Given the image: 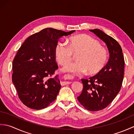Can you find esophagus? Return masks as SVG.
<instances>
[{"instance_id":"obj_1","label":"esophagus","mask_w":134,"mask_h":134,"mask_svg":"<svg viewBox=\"0 0 134 134\" xmlns=\"http://www.w3.org/2000/svg\"><path fill=\"white\" fill-rule=\"evenodd\" d=\"M65 76L66 78H70V77H71V75H70V74H65ZM71 83V82H70V81H63V82H62L61 84L63 85H63H68V84H70Z\"/></svg>"}]
</instances>
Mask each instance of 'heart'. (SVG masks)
<instances>
[{"label": "heart", "instance_id": "obj_1", "mask_svg": "<svg viewBox=\"0 0 134 134\" xmlns=\"http://www.w3.org/2000/svg\"><path fill=\"white\" fill-rule=\"evenodd\" d=\"M73 53H78V61L67 65L64 68L66 71L81 74L88 71L94 74L103 69L108 59L107 51L101 47L98 41L86 35L72 37L69 45L63 41L56 43L55 55L60 64L65 65L71 61Z\"/></svg>", "mask_w": 134, "mask_h": 134}]
</instances>
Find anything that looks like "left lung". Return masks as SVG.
<instances>
[{"instance_id":"8db88e82","label":"left lung","mask_w":134,"mask_h":134,"mask_svg":"<svg viewBox=\"0 0 134 134\" xmlns=\"http://www.w3.org/2000/svg\"><path fill=\"white\" fill-rule=\"evenodd\" d=\"M102 40L109 52L106 65L94 76L82 79L83 90L77 98L87 110L98 111L107 107L120 92L124 78V59L117 41L102 30H89Z\"/></svg>"}]
</instances>
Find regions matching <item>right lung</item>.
<instances>
[{
	"instance_id": "add662e5",
	"label": "right lung",
	"mask_w": 134,
	"mask_h": 134,
	"mask_svg": "<svg viewBox=\"0 0 134 134\" xmlns=\"http://www.w3.org/2000/svg\"><path fill=\"white\" fill-rule=\"evenodd\" d=\"M69 32L46 28L29 36L13 62L12 81L20 100L33 109L47 108L55 100L61 88L55 48L58 40Z\"/></svg>"
}]
</instances>
